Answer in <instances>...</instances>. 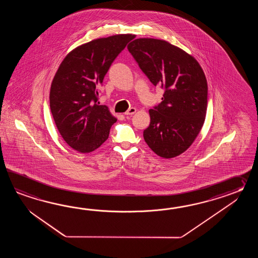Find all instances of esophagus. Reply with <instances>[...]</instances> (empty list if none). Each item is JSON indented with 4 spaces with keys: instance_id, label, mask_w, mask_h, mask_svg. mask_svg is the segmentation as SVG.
Returning a JSON list of instances; mask_svg holds the SVG:
<instances>
[{
    "instance_id": "1",
    "label": "esophagus",
    "mask_w": 258,
    "mask_h": 258,
    "mask_svg": "<svg viewBox=\"0 0 258 258\" xmlns=\"http://www.w3.org/2000/svg\"><path fill=\"white\" fill-rule=\"evenodd\" d=\"M136 112H137V109H136V108H130L124 114L126 116L133 115V114H135Z\"/></svg>"
}]
</instances>
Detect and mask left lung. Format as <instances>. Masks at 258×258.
I'll list each match as a JSON object with an SVG mask.
<instances>
[{
	"label": "left lung",
	"instance_id": "8db88e82",
	"mask_svg": "<svg viewBox=\"0 0 258 258\" xmlns=\"http://www.w3.org/2000/svg\"><path fill=\"white\" fill-rule=\"evenodd\" d=\"M127 49L150 82L164 90L162 101L149 110L144 139L159 157H177L203 126L208 107L203 70L192 56L161 39H135Z\"/></svg>",
	"mask_w": 258,
	"mask_h": 258
}]
</instances>
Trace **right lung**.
I'll list each match as a JSON object with an SVG mask.
<instances>
[{
    "mask_svg": "<svg viewBox=\"0 0 258 258\" xmlns=\"http://www.w3.org/2000/svg\"><path fill=\"white\" fill-rule=\"evenodd\" d=\"M134 35L94 39L73 49L55 74L49 107L60 136L72 148L89 153L108 139L117 121L106 105H99V87L111 63Z\"/></svg>",
    "mask_w": 258,
    "mask_h": 258,
    "instance_id": "obj_1",
    "label": "right lung"
}]
</instances>
